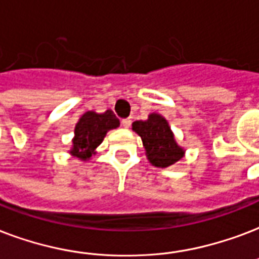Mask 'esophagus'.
I'll list each match as a JSON object with an SVG mask.
<instances>
[{
    "label": "esophagus",
    "mask_w": 259,
    "mask_h": 259,
    "mask_svg": "<svg viewBox=\"0 0 259 259\" xmlns=\"http://www.w3.org/2000/svg\"><path fill=\"white\" fill-rule=\"evenodd\" d=\"M121 123H122V126L125 127V129H129L130 125H132V121H130L129 118H127V119H122Z\"/></svg>",
    "instance_id": "1"
}]
</instances>
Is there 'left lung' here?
<instances>
[{"label":"left lung","mask_w":259,"mask_h":259,"mask_svg":"<svg viewBox=\"0 0 259 259\" xmlns=\"http://www.w3.org/2000/svg\"><path fill=\"white\" fill-rule=\"evenodd\" d=\"M133 130L141 137L149 163L155 167H169L185 155L175 141L168 122L160 114H151L147 121L133 122Z\"/></svg>","instance_id":"1"}]
</instances>
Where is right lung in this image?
I'll use <instances>...</instances> for the list:
<instances>
[{"label": "right lung", "mask_w": 259, "mask_h": 259, "mask_svg": "<svg viewBox=\"0 0 259 259\" xmlns=\"http://www.w3.org/2000/svg\"><path fill=\"white\" fill-rule=\"evenodd\" d=\"M119 119L111 110L103 114L87 111L78 119L74 127V138L70 153L80 160H90L91 156L96 153V148L102 144L108 130L116 129Z\"/></svg>", "instance_id": "add662e5"}]
</instances>
